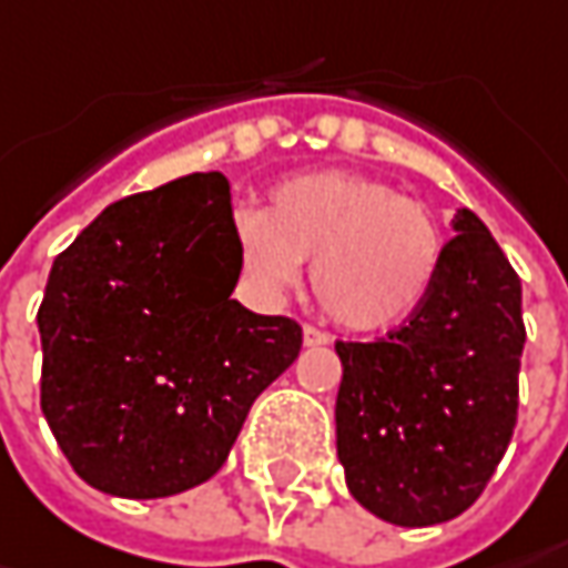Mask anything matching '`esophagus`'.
Returning a JSON list of instances; mask_svg holds the SVG:
<instances>
[{
  "mask_svg": "<svg viewBox=\"0 0 568 568\" xmlns=\"http://www.w3.org/2000/svg\"><path fill=\"white\" fill-rule=\"evenodd\" d=\"M302 339H305V346H327L331 343V333L317 331V327H305Z\"/></svg>",
  "mask_w": 568,
  "mask_h": 568,
  "instance_id": "esophagus-1",
  "label": "esophagus"
}]
</instances>
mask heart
<instances>
[{
  "instance_id": "heart-1",
  "label": "heart",
  "mask_w": 568,
  "mask_h": 568,
  "mask_svg": "<svg viewBox=\"0 0 568 568\" xmlns=\"http://www.w3.org/2000/svg\"><path fill=\"white\" fill-rule=\"evenodd\" d=\"M237 266L263 295L302 280L353 333L400 327L423 308L445 257V235L423 203L353 171L285 178L263 212H237Z\"/></svg>"
}]
</instances>
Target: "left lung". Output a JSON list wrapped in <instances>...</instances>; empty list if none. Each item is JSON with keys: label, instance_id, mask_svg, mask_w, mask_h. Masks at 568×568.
<instances>
[{"label": "left lung", "instance_id": "1", "mask_svg": "<svg viewBox=\"0 0 568 568\" xmlns=\"http://www.w3.org/2000/svg\"><path fill=\"white\" fill-rule=\"evenodd\" d=\"M423 308L375 343H336V455L358 506L400 528L474 506L518 419L521 280L470 210Z\"/></svg>", "mask_w": 568, "mask_h": 568}]
</instances>
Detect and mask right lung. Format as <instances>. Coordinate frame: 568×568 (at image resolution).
<instances>
[{
    "label": "right lung",
    "instance_id": "right-lung-1",
    "mask_svg": "<svg viewBox=\"0 0 568 568\" xmlns=\"http://www.w3.org/2000/svg\"><path fill=\"white\" fill-rule=\"evenodd\" d=\"M237 276L219 171L116 200L53 260L40 409L88 486L161 499L225 464L251 404L302 349L292 317L232 298Z\"/></svg>",
    "mask_w": 568,
    "mask_h": 568
}]
</instances>
